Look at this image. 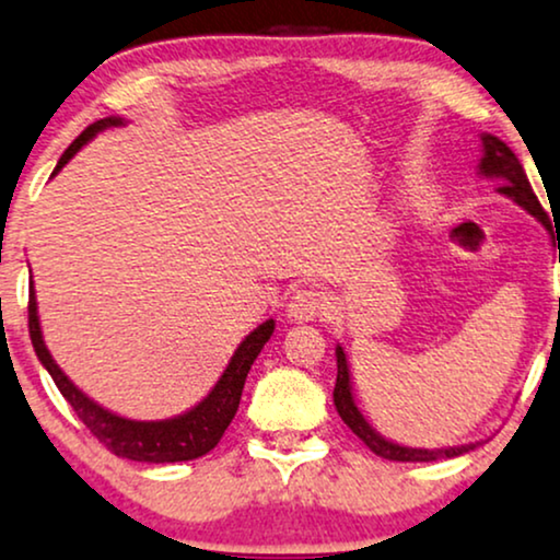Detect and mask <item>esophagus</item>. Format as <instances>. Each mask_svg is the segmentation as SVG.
Here are the masks:
<instances>
[{"label":"esophagus","mask_w":560,"mask_h":560,"mask_svg":"<svg viewBox=\"0 0 560 560\" xmlns=\"http://www.w3.org/2000/svg\"><path fill=\"white\" fill-rule=\"evenodd\" d=\"M327 312V301L316 288H299L288 301V319L291 322H314Z\"/></svg>","instance_id":"esophagus-1"}]
</instances>
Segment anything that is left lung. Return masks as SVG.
<instances>
[{"label":"left lung","mask_w":560,"mask_h":560,"mask_svg":"<svg viewBox=\"0 0 560 560\" xmlns=\"http://www.w3.org/2000/svg\"><path fill=\"white\" fill-rule=\"evenodd\" d=\"M482 150H486V155H482V161H480V171L486 176L501 178V182H503V186L499 189L501 195L512 197L514 202H520L524 210L533 212V215L540 220L542 225H550V220H548V215H545L542 205L537 202L533 186H529L527 174H524L520 158H516L512 150H509L506 144H503L499 137H493V135H482ZM558 259H560V254H558ZM335 407H337V412H340V418L345 420V423H348L350 431H353L355 436L371 448V452L378 454V457H384V459L436 462V459H446V457H459V454L472 452V448L478 446V444H465V446H448V448H410V446L392 444V441L378 436L374 428L365 423L363 416L358 412V407L353 402V392H350L348 361H345L342 348H337Z\"/></svg>","instance_id":"8db88e82"}]
</instances>
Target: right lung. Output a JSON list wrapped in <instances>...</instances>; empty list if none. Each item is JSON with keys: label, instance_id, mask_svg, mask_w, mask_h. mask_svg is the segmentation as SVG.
<instances>
[{"label": "right lung", "instance_id": "1", "mask_svg": "<svg viewBox=\"0 0 560 560\" xmlns=\"http://www.w3.org/2000/svg\"><path fill=\"white\" fill-rule=\"evenodd\" d=\"M116 124H121V119H101L90 124L85 132H82L78 140L65 150V155L59 158L54 174H59V171L65 168V163L78 153L90 137L98 135L101 129L106 127H116ZM272 329H275L272 319L259 324V327L238 345V350L233 353L225 374L220 376V382L215 384V389H212L197 407H191L189 412H184V416L178 418L144 423V420H127V418L114 416V412L103 410L101 405H95L93 399L82 395L78 386L61 374V369L54 363L51 353L46 350L44 337H40L36 295H33V288H31V299H27V332H31L33 348H36L38 361L44 363L48 374H51L54 384L59 386L61 397H65L69 407L74 410V416H78L82 423H85L88 431L93 433V436L98 439L108 452L116 454V457L135 459V462H153V465L197 459L210 452V448L218 446V441L223 439L225 428L231 425V420L238 410L241 392H244L248 369H252V363L257 361V355L261 353V348H265V342L269 340V335H272Z\"/></svg>", "mask_w": 560, "mask_h": 560}]
</instances>
